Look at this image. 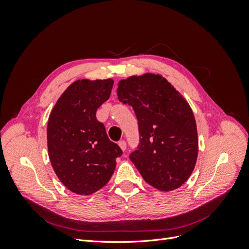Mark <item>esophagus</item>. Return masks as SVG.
<instances>
[{
  "label": "esophagus",
  "mask_w": 249,
  "mask_h": 249,
  "mask_svg": "<svg viewBox=\"0 0 249 249\" xmlns=\"http://www.w3.org/2000/svg\"><path fill=\"white\" fill-rule=\"evenodd\" d=\"M118 145L120 146V148H122L123 150H125V148H126V142L124 140H120L118 142Z\"/></svg>",
  "instance_id": "1"
}]
</instances>
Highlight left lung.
Here are the masks:
<instances>
[{"label": "left lung", "mask_w": 249, "mask_h": 249, "mask_svg": "<svg viewBox=\"0 0 249 249\" xmlns=\"http://www.w3.org/2000/svg\"><path fill=\"white\" fill-rule=\"evenodd\" d=\"M120 102L133 107L139 143L130 160L146 183L161 191L182 186L197 159L196 124L188 103L166 79L145 73L118 83Z\"/></svg>", "instance_id": "obj_1"}]
</instances>
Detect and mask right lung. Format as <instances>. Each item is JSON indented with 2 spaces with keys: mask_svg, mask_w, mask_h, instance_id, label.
<instances>
[{
  "mask_svg": "<svg viewBox=\"0 0 249 249\" xmlns=\"http://www.w3.org/2000/svg\"><path fill=\"white\" fill-rule=\"evenodd\" d=\"M114 82L78 80L69 86L53 108L48 123V149L54 171L62 184L80 195L106 185L123 150L108 138L96 110L111 94Z\"/></svg>",
  "mask_w": 249,
  "mask_h": 249,
  "instance_id": "obj_1",
  "label": "right lung"
}]
</instances>
